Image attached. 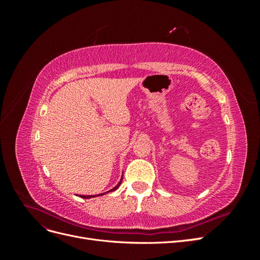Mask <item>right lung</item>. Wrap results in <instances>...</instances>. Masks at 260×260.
<instances>
[{
	"label": "right lung",
	"mask_w": 260,
	"mask_h": 260,
	"mask_svg": "<svg viewBox=\"0 0 260 260\" xmlns=\"http://www.w3.org/2000/svg\"><path fill=\"white\" fill-rule=\"evenodd\" d=\"M121 181H122V178L120 179V181H119V183H118L114 188H112V190H109V191H107V192H105V193H109V192H113V191H116L118 187H119V185L121 184ZM105 193H102V194H98V195H79V198H82V199H91V198H95V196H101V195H104Z\"/></svg>",
	"instance_id": "obj_1"
}]
</instances>
